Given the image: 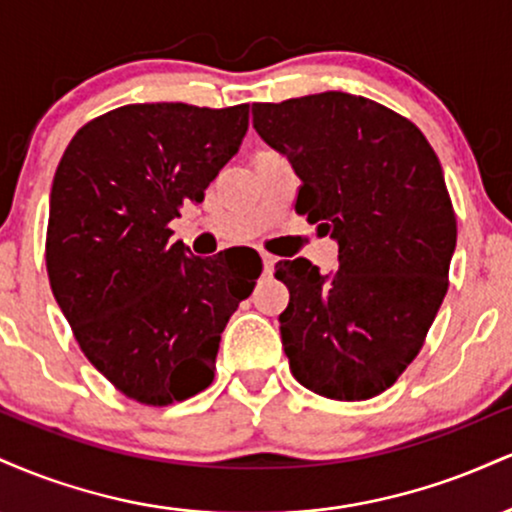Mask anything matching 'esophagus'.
I'll return each mask as SVG.
<instances>
[{"instance_id":"1","label":"esophagus","mask_w":512,"mask_h":512,"mask_svg":"<svg viewBox=\"0 0 512 512\" xmlns=\"http://www.w3.org/2000/svg\"><path fill=\"white\" fill-rule=\"evenodd\" d=\"M262 267H264V272H272V269H274V264H276V257L274 255H269V252H262Z\"/></svg>"}]
</instances>
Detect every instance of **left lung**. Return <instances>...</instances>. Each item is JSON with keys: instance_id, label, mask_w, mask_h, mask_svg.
Listing matches in <instances>:
<instances>
[{"instance_id": "obj_1", "label": "left lung", "mask_w": 512, "mask_h": 512, "mask_svg": "<svg viewBox=\"0 0 512 512\" xmlns=\"http://www.w3.org/2000/svg\"><path fill=\"white\" fill-rule=\"evenodd\" d=\"M262 142L301 178L296 211L337 243V269L276 264L291 373L322 397L370 399L414 361L448 291L457 221L419 127L363 96L252 103Z\"/></svg>"}]
</instances>
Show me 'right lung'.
Here are the masks:
<instances>
[{
    "mask_svg": "<svg viewBox=\"0 0 512 512\" xmlns=\"http://www.w3.org/2000/svg\"><path fill=\"white\" fill-rule=\"evenodd\" d=\"M248 105L137 103L69 142L50 190L48 276L76 342L117 390L166 407L214 380L221 332L262 269L228 274L170 240L238 154Z\"/></svg>",
    "mask_w": 512,
    "mask_h": 512,
    "instance_id": "obj_1",
    "label": "right lung"
}]
</instances>
